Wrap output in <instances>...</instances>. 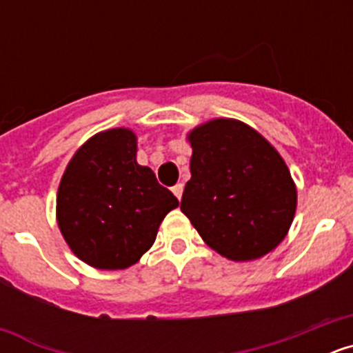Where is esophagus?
Masks as SVG:
<instances>
[{
	"label": "esophagus",
	"mask_w": 353,
	"mask_h": 353,
	"mask_svg": "<svg viewBox=\"0 0 353 353\" xmlns=\"http://www.w3.org/2000/svg\"><path fill=\"white\" fill-rule=\"evenodd\" d=\"M173 194L176 196V199H182V192H183V183H176V185H173Z\"/></svg>",
	"instance_id": "obj_1"
}]
</instances>
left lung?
<instances>
[{
	"mask_svg": "<svg viewBox=\"0 0 353 353\" xmlns=\"http://www.w3.org/2000/svg\"><path fill=\"white\" fill-rule=\"evenodd\" d=\"M192 148L183 214L208 248L251 261L281 244L297 210V187L285 159L258 130L214 118L187 134Z\"/></svg>",
	"mask_w": 353,
	"mask_h": 353,
	"instance_id": "obj_1",
	"label": "left lung"
}]
</instances>
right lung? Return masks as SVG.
Instances as JSON below:
<instances>
[{
  "instance_id": "right-lung-1",
  "label": "right lung",
  "mask_w": 353,
  "mask_h": 353,
  "mask_svg": "<svg viewBox=\"0 0 353 353\" xmlns=\"http://www.w3.org/2000/svg\"><path fill=\"white\" fill-rule=\"evenodd\" d=\"M138 138L102 130L76 150L56 194V221L70 251L93 269L125 270L155 242L179 199L136 161Z\"/></svg>"
}]
</instances>
